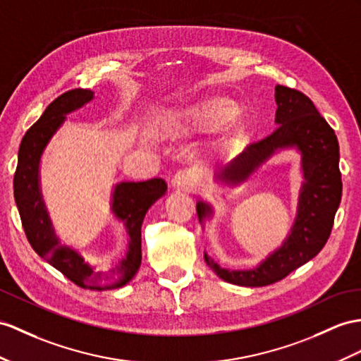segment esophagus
I'll return each instance as SVG.
<instances>
[{
	"instance_id": "1",
	"label": "esophagus",
	"mask_w": 361,
	"mask_h": 361,
	"mask_svg": "<svg viewBox=\"0 0 361 361\" xmlns=\"http://www.w3.org/2000/svg\"><path fill=\"white\" fill-rule=\"evenodd\" d=\"M197 183V174L195 170L191 169H185V170H180L174 174V178L171 180V185L176 190H192L196 187Z\"/></svg>"
}]
</instances>
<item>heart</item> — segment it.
Segmentation results:
<instances>
[{"mask_svg":"<svg viewBox=\"0 0 361 361\" xmlns=\"http://www.w3.org/2000/svg\"><path fill=\"white\" fill-rule=\"evenodd\" d=\"M234 105L222 99H214L204 104L199 111L202 122L209 127H222L228 124L234 118Z\"/></svg>","mask_w":361,"mask_h":361,"instance_id":"b5f03b06","label":"heart"}]
</instances>
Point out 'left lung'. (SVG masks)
I'll return each mask as SVG.
<instances>
[{
    "instance_id": "obj_1",
    "label": "left lung",
    "mask_w": 361,
    "mask_h": 361,
    "mask_svg": "<svg viewBox=\"0 0 361 361\" xmlns=\"http://www.w3.org/2000/svg\"><path fill=\"white\" fill-rule=\"evenodd\" d=\"M276 124L271 135L247 147L224 169L219 178L237 182L248 178L254 169L280 148L295 147L302 153L305 182L298 197L295 222L288 239L257 268L231 271L217 265L205 254L207 265L222 280L240 286H267L291 274L317 256L332 231L334 217L341 200V173L338 169V140L334 130L306 94L285 85H276ZM211 211L199 202L202 222Z\"/></svg>"
}]
</instances>
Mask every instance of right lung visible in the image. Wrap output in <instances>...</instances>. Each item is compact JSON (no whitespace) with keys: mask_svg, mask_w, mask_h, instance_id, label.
<instances>
[{"mask_svg":"<svg viewBox=\"0 0 361 361\" xmlns=\"http://www.w3.org/2000/svg\"><path fill=\"white\" fill-rule=\"evenodd\" d=\"M92 99L90 89L68 90L49 104L42 116L25 131L13 176V196L32 248L75 285L90 291H107L124 286L136 276L142 259L140 226L148 208L165 195L166 182L154 178L144 182H121L114 187L111 209L114 216L126 222L130 235L126 257L114 268L96 271L75 250L59 243L39 191V159L50 137L66 121V114Z\"/></svg>","mask_w":361,"mask_h":361,"instance_id":"add662e5","label":"right lung"}]
</instances>
